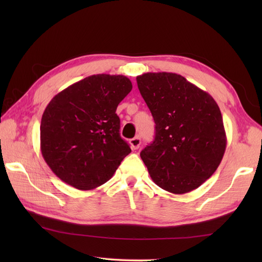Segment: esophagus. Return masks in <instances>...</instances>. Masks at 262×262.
<instances>
[{
	"label": "esophagus",
	"mask_w": 262,
	"mask_h": 262,
	"mask_svg": "<svg viewBox=\"0 0 262 262\" xmlns=\"http://www.w3.org/2000/svg\"><path fill=\"white\" fill-rule=\"evenodd\" d=\"M129 144H130V147L133 149H137L138 147L141 146V138L138 137V136L132 138V140L129 141Z\"/></svg>",
	"instance_id": "1"
}]
</instances>
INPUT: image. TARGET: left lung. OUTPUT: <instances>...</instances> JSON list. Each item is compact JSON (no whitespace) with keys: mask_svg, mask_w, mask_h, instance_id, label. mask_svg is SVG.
Returning a JSON list of instances; mask_svg holds the SVG:
<instances>
[{"mask_svg":"<svg viewBox=\"0 0 262 262\" xmlns=\"http://www.w3.org/2000/svg\"><path fill=\"white\" fill-rule=\"evenodd\" d=\"M137 86L155 122V137L141 152L152 180L181 194L219 168L226 148L221 110L213 97L176 73H145Z\"/></svg>","mask_w":262,"mask_h":262,"instance_id":"left-lung-1","label":"left lung"}]
</instances>
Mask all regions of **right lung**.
Segmentation results:
<instances>
[{
    "mask_svg": "<svg viewBox=\"0 0 262 262\" xmlns=\"http://www.w3.org/2000/svg\"><path fill=\"white\" fill-rule=\"evenodd\" d=\"M124 75L88 76L56 94L42 114L40 149L60 180L79 190L107 182L132 152L116 110L132 91Z\"/></svg>",
    "mask_w": 262,
    "mask_h": 262,
    "instance_id": "right-lung-1",
    "label": "right lung"
}]
</instances>
